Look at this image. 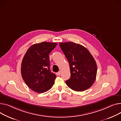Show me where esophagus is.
I'll use <instances>...</instances> for the list:
<instances>
[{
	"instance_id": "1",
	"label": "esophagus",
	"mask_w": 121,
	"mask_h": 121,
	"mask_svg": "<svg viewBox=\"0 0 121 121\" xmlns=\"http://www.w3.org/2000/svg\"><path fill=\"white\" fill-rule=\"evenodd\" d=\"M57 75H58V76H60V75H61V71H58V72H57Z\"/></svg>"
}]
</instances>
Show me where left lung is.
<instances>
[{
	"mask_svg": "<svg viewBox=\"0 0 121 121\" xmlns=\"http://www.w3.org/2000/svg\"><path fill=\"white\" fill-rule=\"evenodd\" d=\"M59 45L69 65L70 77L66 84L76 91L87 90L94 83L97 74V64L92 55L81 45L72 42Z\"/></svg>",
	"mask_w": 121,
	"mask_h": 121,
	"instance_id": "obj_1",
	"label": "left lung"
}]
</instances>
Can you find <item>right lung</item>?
<instances>
[{
  "label": "right lung",
  "mask_w": 121,
  "mask_h": 121,
  "mask_svg": "<svg viewBox=\"0 0 121 121\" xmlns=\"http://www.w3.org/2000/svg\"><path fill=\"white\" fill-rule=\"evenodd\" d=\"M57 45L47 42L35 44L29 48L24 55L21 63V75L32 91L42 93L52 87L56 75L50 69L49 54Z\"/></svg>",
  "instance_id": "obj_1"
}]
</instances>
